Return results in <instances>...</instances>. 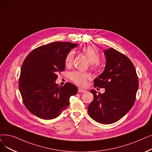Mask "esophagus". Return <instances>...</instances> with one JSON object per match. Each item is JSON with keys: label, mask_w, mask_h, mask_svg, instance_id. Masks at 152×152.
<instances>
[{"label": "esophagus", "mask_w": 152, "mask_h": 152, "mask_svg": "<svg viewBox=\"0 0 152 152\" xmlns=\"http://www.w3.org/2000/svg\"><path fill=\"white\" fill-rule=\"evenodd\" d=\"M78 92H86V90L83 89H81V88H78Z\"/></svg>", "instance_id": "34e87169"}]
</instances>
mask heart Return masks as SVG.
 Returning a JSON list of instances; mask_svg holds the SVG:
<instances>
[{
    "label": "heart",
    "instance_id": "heart-1",
    "mask_svg": "<svg viewBox=\"0 0 152 152\" xmlns=\"http://www.w3.org/2000/svg\"><path fill=\"white\" fill-rule=\"evenodd\" d=\"M82 51L84 55L87 57L88 61L92 64V68L97 70L99 68V63L101 55L99 51L93 47H84ZM75 56V53L73 51H70L65 57V64L66 66H70L72 64ZM91 78V75L88 72H82L76 71L72 72L70 74V80L75 83L76 84L80 86H84L86 85L87 81Z\"/></svg>",
    "mask_w": 152,
    "mask_h": 152
}]
</instances>
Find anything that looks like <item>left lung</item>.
Listing matches in <instances>:
<instances>
[{
	"label": "left lung",
	"mask_w": 152,
	"mask_h": 152,
	"mask_svg": "<svg viewBox=\"0 0 152 152\" xmlns=\"http://www.w3.org/2000/svg\"><path fill=\"white\" fill-rule=\"evenodd\" d=\"M106 65L94 81V87L105 88L104 94L90 91L94 99L88 106L89 116L102 124L120 120L132 107L138 88L135 68L130 59L111 48L104 50Z\"/></svg>",
	"instance_id": "1"
}]
</instances>
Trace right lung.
<instances>
[{"instance_id":"obj_1","label":"right lung","mask_w":152,"mask_h":152,"mask_svg":"<svg viewBox=\"0 0 152 152\" xmlns=\"http://www.w3.org/2000/svg\"><path fill=\"white\" fill-rule=\"evenodd\" d=\"M78 45L53 42L32 50L23 62L18 88L23 102L31 113L45 120L60 115L69 104V97L77 94L75 85L63 86L55 83L58 73L65 69V57Z\"/></svg>"}]
</instances>
